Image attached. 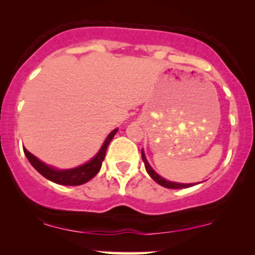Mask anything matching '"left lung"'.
Returning <instances> with one entry per match:
<instances>
[{
    "mask_svg": "<svg viewBox=\"0 0 255 255\" xmlns=\"http://www.w3.org/2000/svg\"><path fill=\"white\" fill-rule=\"evenodd\" d=\"M141 158H142V160H144V163H145V168H146V171H147V172H148V175H150V176H151L152 178H153V180L156 181V182H157L158 184H160V186L165 187V188H170V189H181V188H188V187L193 186L192 183H177V182H170V181H168V180H165V178L160 177L159 175H158L157 172L154 171L153 169L151 168L150 164H148V162H147V160H146V157H145V153H144V151H141Z\"/></svg>",
    "mask_w": 255,
    "mask_h": 255,
    "instance_id": "8db88e82",
    "label": "left lung"
}]
</instances>
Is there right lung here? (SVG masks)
<instances>
[{
	"label": "right lung",
	"instance_id": "obj_1",
	"mask_svg": "<svg viewBox=\"0 0 255 255\" xmlns=\"http://www.w3.org/2000/svg\"><path fill=\"white\" fill-rule=\"evenodd\" d=\"M116 131H118V129H114L108 135L104 144L102 145L101 150H99L98 153L90 162H87L84 165L78 166V168L68 169V170H57V169H54L51 166L44 164L43 162H40L37 157H34L25 147L24 152L32 166L45 178H48V180H50L55 183L63 184V186H80V184L86 183L91 178L95 177L98 174V171L101 170L102 162H103L105 157V152H107L108 146H109L110 141L116 134Z\"/></svg>",
	"mask_w": 255,
	"mask_h": 255
}]
</instances>
